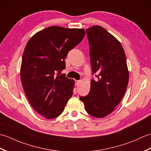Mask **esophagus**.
<instances>
[{
  "label": "esophagus",
  "instance_id": "obj_1",
  "mask_svg": "<svg viewBox=\"0 0 151 151\" xmlns=\"http://www.w3.org/2000/svg\"><path fill=\"white\" fill-rule=\"evenodd\" d=\"M75 85H76V86H78V85L79 84L80 81H77V80H76V81H75Z\"/></svg>",
  "mask_w": 151,
  "mask_h": 151
}]
</instances>
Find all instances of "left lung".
Returning <instances> with one entry per match:
<instances>
[{
  "label": "left lung",
  "instance_id": "obj_1",
  "mask_svg": "<svg viewBox=\"0 0 151 151\" xmlns=\"http://www.w3.org/2000/svg\"><path fill=\"white\" fill-rule=\"evenodd\" d=\"M93 79L88 95L80 97L86 111L102 118L111 113L123 99L129 83L126 56L116 38L103 27L86 29Z\"/></svg>",
  "mask_w": 151,
  "mask_h": 151
}]
</instances>
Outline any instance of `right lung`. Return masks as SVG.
Returning a JSON list of instances; mask_svg holds the SVG:
<instances>
[{"mask_svg":"<svg viewBox=\"0 0 151 151\" xmlns=\"http://www.w3.org/2000/svg\"><path fill=\"white\" fill-rule=\"evenodd\" d=\"M85 34L84 29L49 27L34 34L25 47L22 84L32 106L47 119L58 117L73 94L75 82L61 72L67 54Z\"/></svg>","mask_w":151,"mask_h":151,"instance_id":"add662e5","label":"right lung"}]
</instances>
